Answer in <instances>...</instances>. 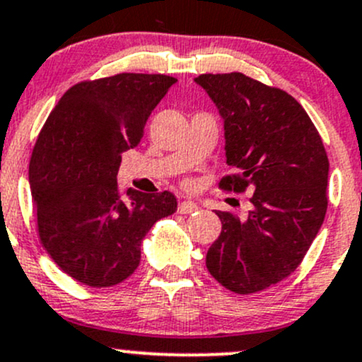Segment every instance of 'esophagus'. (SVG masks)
<instances>
[{
  "label": "esophagus",
  "instance_id": "esophagus-1",
  "mask_svg": "<svg viewBox=\"0 0 362 362\" xmlns=\"http://www.w3.org/2000/svg\"><path fill=\"white\" fill-rule=\"evenodd\" d=\"M199 209V204H196L194 201H182L180 204H178V213L182 214H189V213H194Z\"/></svg>",
  "mask_w": 362,
  "mask_h": 362
}]
</instances>
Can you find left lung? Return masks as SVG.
Returning a JSON list of instances; mask_svg holds the SVG:
<instances>
[{
    "mask_svg": "<svg viewBox=\"0 0 362 362\" xmlns=\"http://www.w3.org/2000/svg\"><path fill=\"white\" fill-rule=\"evenodd\" d=\"M196 82L223 118L230 192L254 190L240 218L216 211L221 233L206 254L208 272L228 291L254 293L297 269L328 208V156L315 123L285 90L247 75L202 74Z\"/></svg>",
    "mask_w": 362,
    "mask_h": 362,
    "instance_id": "1",
    "label": "left lung"
}]
</instances>
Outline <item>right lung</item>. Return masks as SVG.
Masks as SVG:
<instances>
[{
  "mask_svg": "<svg viewBox=\"0 0 362 362\" xmlns=\"http://www.w3.org/2000/svg\"><path fill=\"white\" fill-rule=\"evenodd\" d=\"M177 78L118 74L70 87L49 113L29 165L42 247L89 287H113L141 263L151 226L177 211L172 192L118 187L122 154L144 136L151 111Z\"/></svg>",
  "mask_w": 362,
  "mask_h": 362,
  "instance_id": "1",
  "label": "right lung"
}]
</instances>
